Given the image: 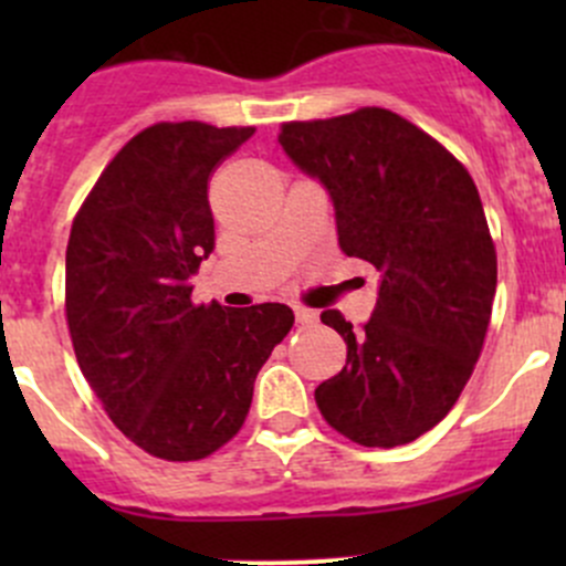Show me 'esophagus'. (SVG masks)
<instances>
[{
  "label": "esophagus",
  "mask_w": 566,
  "mask_h": 566,
  "mask_svg": "<svg viewBox=\"0 0 566 566\" xmlns=\"http://www.w3.org/2000/svg\"><path fill=\"white\" fill-rule=\"evenodd\" d=\"M295 319H298L301 325H312L317 319V312L306 310V306H295Z\"/></svg>",
  "instance_id": "esophagus-1"
}]
</instances>
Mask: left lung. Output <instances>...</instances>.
I'll use <instances>...</instances> for the list:
<instances>
[{"label":"left lung","mask_w":566,"mask_h":566,"mask_svg":"<svg viewBox=\"0 0 566 566\" xmlns=\"http://www.w3.org/2000/svg\"><path fill=\"white\" fill-rule=\"evenodd\" d=\"M279 145L334 205L339 249L369 262V323L336 310L347 361L315 389L323 419L361 447H402L438 424L473 373L495 298V249L465 167L389 108L284 123Z\"/></svg>","instance_id":"1"}]
</instances>
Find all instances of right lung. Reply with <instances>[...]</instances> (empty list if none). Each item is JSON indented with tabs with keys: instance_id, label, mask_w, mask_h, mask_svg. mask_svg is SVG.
Here are the masks:
<instances>
[{
	"instance_id": "add662e5",
	"label": "right lung",
	"mask_w": 566,
	"mask_h": 566,
	"mask_svg": "<svg viewBox=\"0 0 566 566\" xmlns=\"http://www.w3.org/2000/svg\"><path fill=\"white\" fill-rule=\"evenodd\" d=\"M254 128L158 123L98 177L71 227L65 312L82 375L153 458L202 460L243 427L256 373L293 328L284 304L193 306L216 247L208 177Z\"/></svg>"
}]
</instances>
